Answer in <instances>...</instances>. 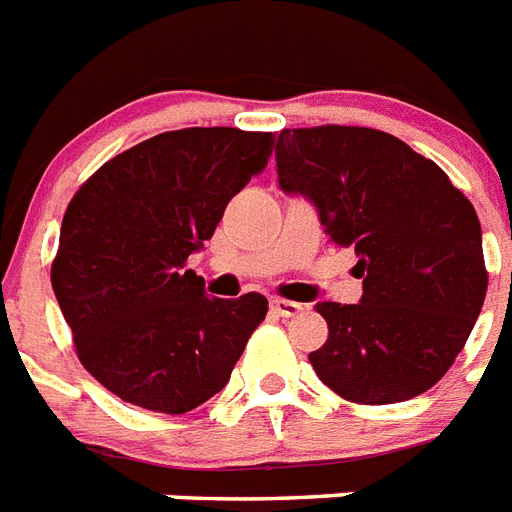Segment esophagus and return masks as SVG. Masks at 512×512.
Here are the masks:
<instances>
[{
    "instance_id": "1",
    "label": "esophagus",
    "mask_w": 512,
    "mask_h": 512,
    "mask_svg": "<svg viewBox=\"0 0 512 512\" xmlns=\"http://www.w3.org/2000/svg\"><path fill=\"white\" fill-rule=\"evenodd\" d=\"M272 312L280 314V317H296V314L304 312V304L288 301V298H272Z\"/></svg>"
}]
</instances>
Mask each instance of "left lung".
Wrapping results in <instances>:
<instances>
[{
  "instance_id": "left-lung-1",
  "label": "left lung",
  "mask_w": 512,
  "mask_h": 512,
  "mask_svg": "<svg viewBox=\"0 0 512 512\" xmlns=\"http://www.w3.org/2000/svg\"><path fill=\"white\" fill-rule=\"evenodd\" d=\"M277 182L312 200L325 235L354 248L359 304L320 301L314 372L357 404L407 402L463 351L486 296L476 208L433 161L365 126L282 129Z\"/></svg>"
}]
</instances>
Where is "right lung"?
Instances as JSON below:
<instances>
[{
    "label": "right lung",
    "mask_w": 512,
    "mask_h": 512,
    "mask_svg": "<svg viewBox=\"0 0 512 512\" xmlns=\"http://www.w3.org/2000/svg\"><path fill=\"white\" fill-rule=\"evenodd\" d=\"M275 137L192 126L129 147L65 208L52 290L81 365L142 410L182 415L219 394L267 298H208L185 269Z\"/></svg>",
    "instance_id": "right-lung-1"
}]
</instances>
